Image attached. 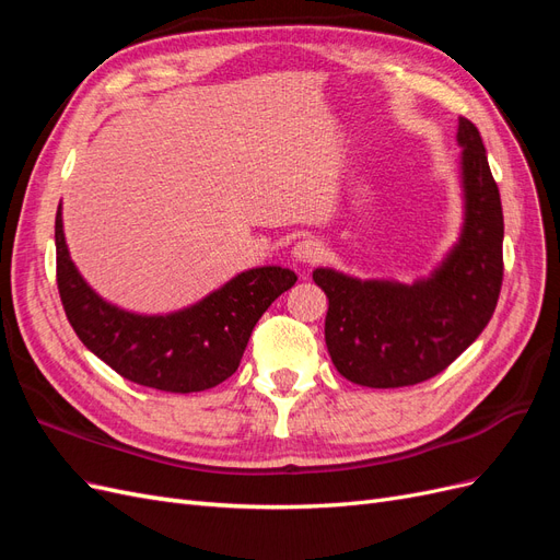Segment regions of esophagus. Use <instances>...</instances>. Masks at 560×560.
I'll return each mask as SVG.
<instances>
[{
    "instance_id": "34e87169",
    "label": "esophagus",
    "mask_w": 560,
    "mask_h": 560,
    "mask_svg": "<svg viewBox=\"0 0 560 560\" xmlns=\"http://www.w3.org/2000/svg\"><path fill=\"white\" fill-rule=\"evenodd\" d=\"M292 254H294V259L301 264H317V261H322V257H325V245L315 238H303L294 245Z\"/></svg>"
}]
</instances>
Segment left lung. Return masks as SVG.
Instances as JSON below:
<instances>
[{"mask_svg":"<svg viewBox=\"0 0 560 560\" xmlns=\"http://www.w3.org/2000/svg\"><path fill=\"white\" fill-rule=\"evenodd\" d=\"M463 147L465 229L460 243L430 280L416 284L360 282L317 268L329 311L325 338L343 378L366 387H404L428 381L477 341L498 306L504 261L500 189L481 135L457 118Z\"/></svg>","mask_w":560,"mask_h":560,"instance_id":"1","label":"left lung"}]
</instances>
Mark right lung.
<instances>
[{"label": "right lung", "mask_w": 560, "mask_h": 560, "mask_svg": "<svg viewBox=\"0 0 560 560\" xmlns=\"http://www.w3.org/2000/svg\"><path fill=\"white\" fill-rule=\"evenodd\" d=\"M56 282L81 343L118 376L161 393H200L238 369L254 325L296 276L290 268H252L196 306L173 315H132L100 299L83 282L56 214Z\"/></svg>", "instance_id": "add662e5"}]
</instances>
